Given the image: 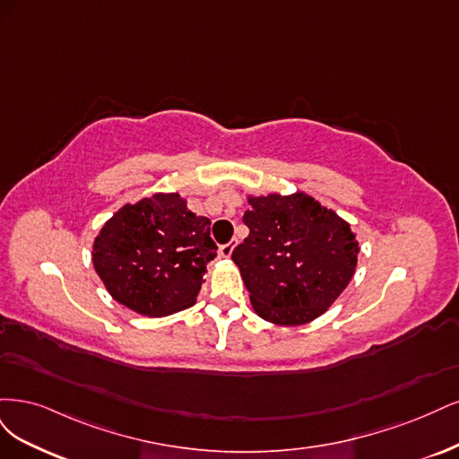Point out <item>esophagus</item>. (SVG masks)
Returning <instances> with one entry per match:
<instances>
[{
	"mask_svg": "<svg viewBox=\"0 0 459 459\" xmlns=\"http://www.w3.org/2000/svg\"><path fill=\"white\" fill-rule=\"evenodd\" d=\"M232 249H234V246H232V244H223V246L219 247V254H221V257H230Z\"/></svg>",
	"mask_w": 459,
	"mask_h": 459,
	"instance_id": "obj_1",
	"label": "esophagus"
}]
</instances>
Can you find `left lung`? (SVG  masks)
Wrapping results in <instances>:
<instances>
[{
	"instance_id": "8db88e82",
	"label": "left lung",
	"mask_w": 459,
	"mask_h": 459,
	"mask_svg": "<svg viewBox=\"0 0 459 459\" xmlns=\"http://www.w3.org/2000/svg\"><path fill=\"white\" fill-rule=\"evenodd\" d=\"M247 238L232 249L255 313L282 326L318 318L354 274L349 223L303 192L249 198Z\"/></svg>"
}]
</instances>
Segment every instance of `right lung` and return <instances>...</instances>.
I'll return each mask as SVG.
<instances>
[{
  "label": "right lung",
  "instance_id": "1",
  "mask_svg": "<svg viewBox=\"0 0 459 459\" xmlns=\"http://www.w3.org/2000/svg\"><path fill=\"white\" fill-rule=\"evenodd\" d=\"M210 225L177 195L127 204L95 238V271L117 303L144 316H168L196 301L217 249Z\"/></svg>",
  "mask_w": 459,
  "mask_h": 459
}]
</instances>
